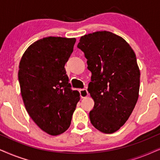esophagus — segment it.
I'll return each instance as SVG.
<instances>
[{
    "label": "esophagus",
    "mask_w": 160,
    "mask_h": 160,
    "mask_svg": "<svg viewBox=\"0 0 160 160\" xmlns=\"http://www.w3.org/2000/svg\"><path fill=\"white\" fill-rule=\"evenodd\" d=\"M79 93H80V96L82 98H87V96L89 95V93L88 92L86 89H79Z\"/></svg>",
    "instance_id": "1"
}]
</instances>
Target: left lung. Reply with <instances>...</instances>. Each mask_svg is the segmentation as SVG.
<instances>
[{"mask_svg": "<svg viewBox=\"0 0 160 160\" xmlns=\"http://www.w3.org/2000/svg\"><path fill=\"white\" fill-rule=\"evenodd\" d=\"M77 47L92 72L91 123L103 133L115 132L128 121L138 99L141 73L135 52L123 38L106 30L82 36Z\"/></svg>", "mask_w": 160, "mask_h": 160, "instance_id": "left-lung-1", "label": "left lung"}]
</instances>
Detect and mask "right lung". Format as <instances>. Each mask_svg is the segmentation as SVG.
Listing matches in <instances>:
<instances>
[{
	"label": "right lung",
	"instance_id": "obj_1",
	"mask_svg": "<svg viewBox=\"0 0 160 160\" xmlns=\"http://www.w3.org/2000/svg\"><path fill=\"white\" fill-rule=\"evenodd\" d=\"M76 38L46 37L32 43L22 57L18 78L28 114L49 135H58L71 125L79 101L65 69Z\"/></svg>",
	"mask_w": 160,
	"mask_h": 160
}]
</instances>
